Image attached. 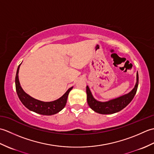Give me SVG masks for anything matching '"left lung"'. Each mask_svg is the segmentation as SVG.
<instances>
[{
  "label": "left lung",
  "mask_w": 154,
  "mask_h": 154,
  "mask_svg": "<svg viewBox=\"0 0 154 154\" xmlns=\"http://www.w3.org/2000/svg\"><path fill=\"white\" fill-rule=\"evenodd\" d=\"M138 86V73L136 74V83L134 89L126 94L106 102H101L93 97L89 87L87 86V103L89 107L94 112L102 114H110L119 112L131 102L136 93Z\"/></svg>",
  "instance_id": "8db88e82"
}]
</instances>
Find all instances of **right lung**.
<instances>
[{"label": "right lung", "mask_w": 154, "mask_h": 154, "mask_svg": "<svg viewBox=\"0 0 154 154\" xmlns=\"http://www.w3.org/2000/svg\"><path fill=\"white\" fill-rule=\"evenodd\" d=\"M20 65L21 64L19 65L17 71H16L15 85L16 93H17L18 98L22 103L28 109L33 111L35 113L42 114V115H53V114L60 112L66 104L68 94L71 90L73 89V87L69 88L63 96H61L60 98H59L58 99L55 100L50 101V102H44V101L35 99L26 93L20 85L18 78V72Z\"/></svg>", "instance_id": "add662e5"}]
</instances>
